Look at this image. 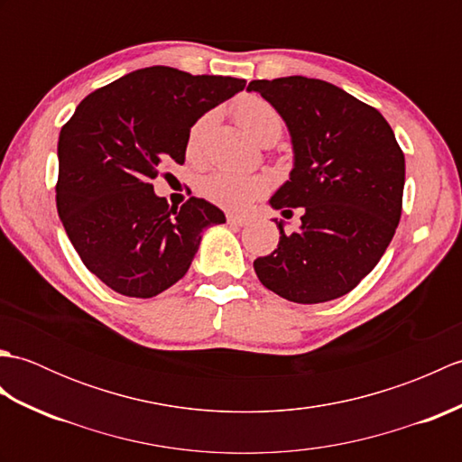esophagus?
Listing matches in <instances>:
<instances>
[{
	"mask_svg": "<svg viewBox=\"0 0 462 462\" xmlns=\"http://www.w3.org/2000/svg\"><path fill=\"white\" fill-rule=\"evenodd\" d=\"M250 218L248 216H238V214H228V224L236 226V228H242V226H248Z\"/></svg>",
	"mask_w": 462,
	"mask_h": 462,
	"instance_id": "34e87169",
	"label": "esophagus"
}]
</instances>
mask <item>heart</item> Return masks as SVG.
I'll return each mask as SVG.
<instances>
[{"instance_id": "obj_1", "label": "heart", "mask_w": 462, "mask_h": 462, "mask_svg": "<svg viewBox=\"0 0 462 462\" xmlns=\"http://www.w3.org/2000/svg\"><path fill=\"white\" fill-rule=\"evenodd\" d=\"M232 115L244 131L258 143L276 141L282 133V116L273 106L258 95H242L232 105ZM210 125V115L200 116L192 125L186 141V151L196 154ZM199 190L206 200L218 204L228 210H244L250 202L268 192V180L256 174H234L226 171H216L204 176Z\"/></svg>"}]
</instances>
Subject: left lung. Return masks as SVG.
I'll return each mask as SVG.
<instances>
[{"mask_svg":"<svg viewBox=\"0 0 462 462\" xmlns=\"http://www.w3.org/2000/svg\"><path fill=\"white\" fill-rule=\"evenodd\" d=\"M288 126L293 169L270 206L301 208L298 232L254 260L258 280L296 303L346 296L377 266L401 218L405 156L373 106L339 87L293 75L252 81Z\"/></svg>","mask_w":462,"mask_h":462,"instance_id":"left-lung-1","label":"left lung"}]
</instances>
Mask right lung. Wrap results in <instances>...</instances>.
<instances>
[{
  "label": "right lung",
  "mask_w": 462,
  "mask_h": 462,
  "mask_svg": "<svg viewBox=\"0 0 462 462\" xmlns=\"http://www.w3.org/2000/svg\"><path fill=\"white\" fill-rule=\"evenodd\" d=\"M236 77L146 67L87 95L57 143V212L79 258L111 290L152 298L174 286L202 232L224 224L204 199L171 208L156 196L161 169L184 162L192 125L240 93Z\"/></svg>",
  "instance_id": "right-lung-1"
}]
</instances>
